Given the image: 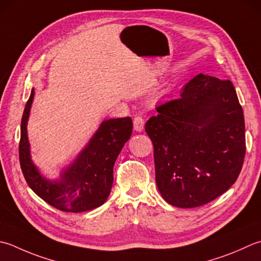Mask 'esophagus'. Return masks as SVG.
<instances>
[{"label": "esophagus", "mask_w": 261, "mask_h": 261, "mask_svg": "<svg viewBox=\"0 0 261 261\" xmlns=\"http://www.w3.org/2000/svg\"><path fill=\"white\" fill-rule=\"evenodd\" d=\"M144 126H145L144 117H142V116H136L135 120H134L135 130L138 131V132H140V131L144 130Z\"/></svg>", "instance_id": "34e87169"}]
</instances>
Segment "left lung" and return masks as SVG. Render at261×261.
<instances>
[{
	"instance_id": "left-lung-1",
	"label": "left lung",
	"mask_w": 261,
	"mask_h": 261,
	"mask_svg": "<svg viewBox=\"0 0 261 261\" xmlns=\"http://www.w3.org/2000/svg\"><path fill=\"white\" fill-rule=\"evenodd\" d=\"M145 130L154 145L156 185L172 206L199 207L231 188L246 156V125L229 80L198 74L180 98L156 107Z\"/></svg>"
}]
</instances>
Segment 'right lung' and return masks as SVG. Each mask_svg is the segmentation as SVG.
<instances>
[{
	"label": "right lung",
	"mask_w": 261,
	"mask_h": 261,
	"mask_svg": "<svg viewBox=\"0 0 261 261\" xmlns=\"http://www.w3.org/2000/svg\"><path fill=\"white\" fill-rule=\"evenodd\" d=\"M34 89L25 104L20 127L19 160L23 176L32 190L48 205L66 213H83L103 205L113 186V166L132 134L131 117L101 122L89 144L61 177L50 181L40 174L30 157L27 122Z\"/></svg>",
	"instance_id": "1"
}]
</instances>
